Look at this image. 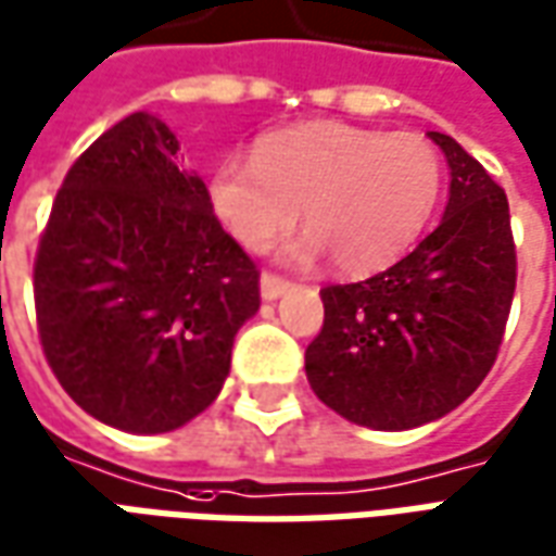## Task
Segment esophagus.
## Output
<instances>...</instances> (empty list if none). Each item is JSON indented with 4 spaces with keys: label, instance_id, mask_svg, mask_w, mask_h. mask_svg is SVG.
Wrapping results in <instances>:
<instances>
[{
    "label": "esophagus",
    "instance_id": "34e87169",
    "mask_svg": "<svg viewBox=\"0 0 556 556\" xmlns=\"http://www.w3.org/2000/svg\"><path fill=\"white\" fill-rule=\"evenodd\" d=\"M289 279L277 277V274H262V301H277L279 294L289 291Z\"/></svg>",
    "mask_w": 556,
    "mask_h": 556
}]
</instances>
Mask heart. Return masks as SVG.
Listing matches in <instances>:
<instances>
[{
  "label": "heart",
  "mask_w": 556,
  "mask_h": 556,
  "mask_svg": "<svg viewBox=\"0 0 556 556\" xmlns=\"http://www.w3.org/2000/svg\"><path fill=\"white\" fill-rule=\"evenodd\" d=\"M441 199V160L417 134L306 122L255 142L253 160H219L207 205L235 241L265 253L294 226L291 258L330 255L342 274H372L408 253Z\"/></svg>",
  "instance_id": "1"
}]
</instances>
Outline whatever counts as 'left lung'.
I'll return each mask as SVG.
<instances>
[{"label":"left lung","mask_w":556,"mask_h":556,"mask_svg":"<svg viewBox=\"0 0 556 556\" xmlns=\"http://www.w3.org/2000/svg\"><path fill=\"white\" fill-rule=\"evenodd\" d=\"M429 139L450 166L438 229L381 274L321 289L325 327L306 349L315 396L378 431L458 408L494 366L515 294L506 193L453 137Z\"/></svg>","instance_id":"8db88e82"}]
</instances>
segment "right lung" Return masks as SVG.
Returning <instances> with one entry per match:
<instances>
[{
  "label": "right lung",
  "instance_id": "add662e5",
  "mask_svg": "<svg viewBox=\"0 0 556 556\" xmlns=\"http://www.w3.org/2000/svg\"><path fill=\"white\" fill-rule=\"evenodd\" d=\"M151 113L65 175L35 258L43 354L79 408L134 434L181 429L219 396L258 270Z\"/></svg>",
  "mask_w": 556,
  "mask_h": 556
}]
</instances>
